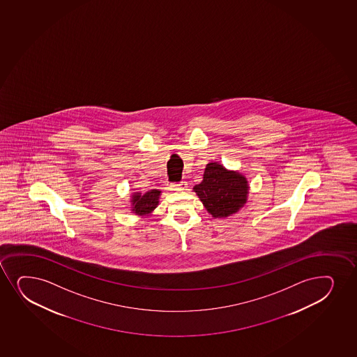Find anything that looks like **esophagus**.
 Instances as JSON below:
<instances>
[{
	"label": "esophagus",
	"mask_w": 357,
	"mask_h": 357,
	"mask_svg": "<svg viewBox=\"0 0 357 357\" xmlns=\"http://www.w3.org/2000/svg\"><path fill=\"white\" fill-rule=\"evenodd\" d=\"M185 188H187V182H185V181H182L180 183L172 185V190H185Z\"/></svg>",
	"instance_id": "esophagus-1"
}]
</instances>
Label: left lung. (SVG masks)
<instances>
[{"label": "left lung", "instance_id": "obj_1", "mask_svg": "<svg viewBox=\"0 0 357 357\" xmlns=\"http://www.w3.org/2000/svg\"><path fill=\"white\" fill-rule=\"evenodd\" d=\"M201 202L214 218H226L237 213L245 205L249 185L239 172H231L222 164L208 163L204 172V180L194 185Z\"/></svg>", "mask_w": 357, "mask_h": 357}]
</instances>
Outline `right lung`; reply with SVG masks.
<instances>
[{"instance_id": "obj_1", "label": "right lung", "mask_w": 357, "mask_h": 357, "mask_svg": "<svg viewBox=\"0 0 357 357\" xmlns=\"http://www.w3.org/2000/svg\"><path fill=\"white\" fill-rule=\"evenodd\" d=\"M160 190L152 189L146 193H133L132 195V212L145 217L152 213V211L156 208L160 202Z\"/></svg>"}]
</instances>
